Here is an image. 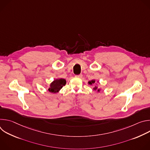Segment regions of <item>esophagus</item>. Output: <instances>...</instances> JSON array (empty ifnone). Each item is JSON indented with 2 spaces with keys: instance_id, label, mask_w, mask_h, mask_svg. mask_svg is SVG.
Here are the masks:
<instances>
[{
  "instance_id": "obj_1",
  "label": "esophagus",
  "mask_w": 150,
  "mask_h": 150,
  "mask_svg": "<svg viewBox=\"0 0 150 150\" xmlns=\"http://www.w3.org/2000/svg\"><path fill=\"white\" fill-rule=\"evenodd\" d=\"M75 77H76V78H82V74H79V75H75Z\"/></svg>"
}]
</instances>
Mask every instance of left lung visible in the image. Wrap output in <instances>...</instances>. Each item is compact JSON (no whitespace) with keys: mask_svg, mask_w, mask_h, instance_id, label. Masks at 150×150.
Instances as JSON below:
<instances>
[{"mask_svg":"<svg viewBox=\"0 0 150 150\" xmlns=\"http://www.w3.org/2000/svg\"><path fill=\"white\" fill-rule=\"evenodd\" d=\"M95 82H96V81H95V80H92V81H89V82H88V83H89V84L91 85L92 83H95ZM94 90H97V87L95 86V87L94 88ZM98 91H100V90H99V89L98 90Z\"/></svg>","mask_w":150,"mask_h":150,"instance_id":"8db88e82","label":"left lung"}]
</instances>
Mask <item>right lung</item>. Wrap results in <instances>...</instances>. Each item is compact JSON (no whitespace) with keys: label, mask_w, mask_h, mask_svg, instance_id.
Segmentation results:
<instances>
[{"label":"right lung","mask_w":150,"mask_h":150,"mask_svg":"<svg viewBox=\"0 0 150 150\" xmlns=\"http://www.w3.org/2000/svg\"><path fill=\"white\" fill-rule=\"evenodd\" d=\"M66 84V80L65 79H58L54 80L51 84L50 87L49 88V91L50 93H57L64 85Z\"/></svg>","instance_id":"1"}]
</instances>
